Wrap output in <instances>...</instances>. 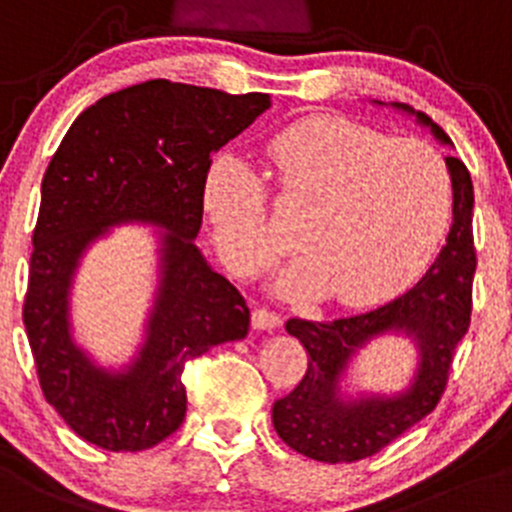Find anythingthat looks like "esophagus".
I'll list each match as a JSON object with an SVG mask.
<instances>
[{
	"instance_id": "obj_1",
	"label": "esophagus",
	"mask_w": 512,
	"mask_h": 512,
	"mask_svg": "<svg viewBox=\"0 0 512 512\" xmlns=\"http://www.w3.org/2000/svg\"><path fill=\"white\" fill-rule=\"evenodd\" d=\"M280 322V315L267 310V307H260V310L252 312V327L255 330H275V327H280Z\"/></svg>"
}]
</instances>
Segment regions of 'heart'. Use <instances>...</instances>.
I'll list each match as a JSON object with an SVG mask.
<instances>
[{"instance_id":"b5f03b06","label":"heart","mask_w":512,"mask_h":512,"mask_svg":"<svg viewBox=\"0 0 512 512\" xmlns=\"http://www.w3.org/2000/svg\"><path fill=\"white\" fill-rule=\"evenodd\" d=\"M267 157L277 195L307 205L302 252L275 282L280 297L327 292L337 305H377L408 290L443 245L453 187L433 147L342 117H307L277 132ZM202 210L232 275H257L280 252L265 185L240 157H212Z\"/></svg>"}]
</instances>
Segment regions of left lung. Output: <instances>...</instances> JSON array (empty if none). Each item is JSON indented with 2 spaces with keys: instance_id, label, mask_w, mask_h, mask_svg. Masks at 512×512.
Returning <instances> with one entry per match:
<instances>
[{
  "instance_id": "obj_1",
  "label": "left lung",
  "mask_w": 512,
  "mask_h": 512,
  "mask_svg": "<svg viewBox=\"0 0 512 512\" xmlns=\"http://www.w3.org/2000/svg\"><path fill=\"white\" fill-rule=\"evenodd\" d=\"M375 104H382L377 102ZM445 147L450 137L423 112L393 102ZM453 182V225L423 280L398 300L365 315L330 322L287 320L285 330L307 350V370L290 395L272 405L277 435L297 453L320 463L370 458L430 415L448 382L450 362L470 325L475 247L473 180L458 157H445ZM408 336L419 352L411 382L395 394L350 396L341 388L349 362L372 339Z\"/></svg>"
}]
</instances>
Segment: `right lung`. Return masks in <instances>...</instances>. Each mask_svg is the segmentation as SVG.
I'll list each match as a JSON object with an SVG mask.
<instances>
[{"label":"right lung","instance_id":"add662e5","mask_svg":"<svg viewBox=\"0 0 512 512\" xmlns=\"http://www.w3.org/2000/svg\"><path fill=\"white\" fill-rule=\"evenodd\" d=\"M270 107L262 92L150 79L84 109L54 152L22 317L44 398L87 443L137 453L170 438L187 413L185 362L250 330V307L195 237L210 157ZM122 224L158 230V290L143 345L107 368L73 340L71 287L88 247Z\"/></svg>","mask_w":512,"mask_h":512}]
</instances>
